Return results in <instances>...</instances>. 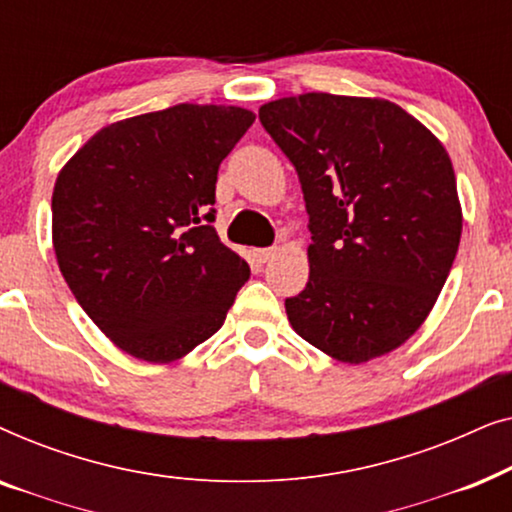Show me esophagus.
Here are the masks:
<instances>
[{"instance_id":"34e87169","label":"esophagus","mask_w":512,"mask_h":512,"mask_svg":"<svg viewBox=\"0 0 512 512\" xmlns=\"http://www.w3.org/2000/svg\"><path fill=\"white\" fill-rule=\"evenodd\" d=\"M272 256H275V249L272 247L270 249H254V258L258 263H268Z\"/></svg>"}]
</instances>
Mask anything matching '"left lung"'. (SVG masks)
<instances>
[{"instance_id": "1", "label": "left lung", "mask_w": 512, "mask_h": 512, "mask_svg": "<svg viewBox=\"0 0 512 512\" xmlns=\"http://www.w3.org/2000/svg\"><path fill=\"white\" fill-rule=\"evenodd\" d=\"M258 118L310 214V279L284 303L293 331L349 366L394 352L429 317L459 249L443 142L382 97H279Z\"/></svg>"}]
</instances>
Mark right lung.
I'll use <instances>...</instances> for the list:
<instances>
[{
	"mask_svg": "<svg viewBox=\"0 0 512 512\" xmlns=\"http://www.w3.org/2000/svg\"><path fill=\"white\" fill-rule=\"evenodd\" d=\"M174 104L97 130L53 188V249L93 324L125 354L172 363L219 331L249 265L212 226L221 160L254 123Z\"/></svg>",
	"mask_w": 512,
	"mask_h": 512,
	"instance_id": "add662e5",
	"label": "right lung"
}]
</instances>
